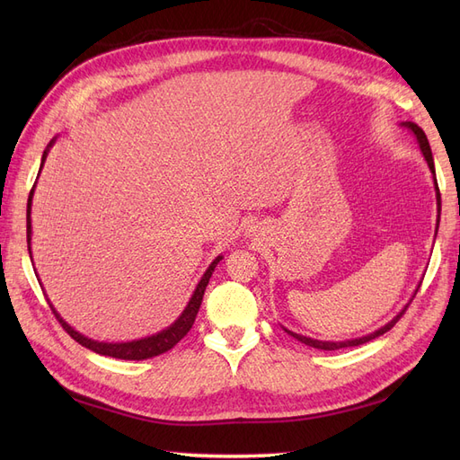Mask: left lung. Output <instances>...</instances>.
Returning a JSON list of instances; mask_svg holds the SVG:
<instances>
[{"mask_svg": "<svg viewBox=\"0 0 460 460\" xmlns=\"http://www.w3.org/2000/svg\"><path fill=\"white\" fill-rule=\"evenodd\" d=\"M401 127H405L407 130H411L412 134H414V137H416V142H419V146H420V151H422V155H424V159H426V163H428V166H429V172H431V178H434V188H436V199H438V226H436V234H438V228H439V215H441V196H439V188H438V180H436V169H434V157H431V147H429V144H428V137H426V134H424V130L419 127V124H414V122H411V120H407V122H401ZM419 288H420V284L416 286V289H414V294H412V297L416 296V291H419ZM412 297L409 299V303L405 305V307H402L392 320H389V323H385L384 326H380L378 330H374V332H370V333H367V336H360V338H351V340H341V341H324V340H314V338H307V336H301V333H296V332H291V330H288V328H284V332H288L291 338H296L297 341H301V343H305V345H309V347H314V349H324V351H333V349H343V347H355V345H363V343H367V341H370V340H374V338H378V336H382V333H385L387 330H392L394 326H395V323L397 320L405 314V311H407V307L411 305V301H412Z\"/></svg>", "mask_w": 460, "mask_h": 460, "instance_id": "left-lung-1", "label": "left lung"}]
</instances>
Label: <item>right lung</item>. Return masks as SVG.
I'll return each instance as SVG.
<instances>
[{
    "label": "right lung",
    "instance_id": "obj_1",
    "mask_svg": "<svg viewBox=\"0 0 460 460\" xmlns=\"http://www.w3.org/2000/svg\"><path fill=\"white\" fill-rule=\"evenodd\" d=\"M58 142V136L53 137V140L48 144L44 155H41V163H40V172L41 169H44V163L48 159V153L49 149L53 147V144ZM38 172V176H40ZM34 190H36V184L34 188L31 190V196H29V205H26V242H29V253H31V259H32V247H31V240H32V218H31V211H32V198H34ZM222 261V255L215 257L213 262L208 264L207 270L203 272L201 280L198 282L196 289H193V294L188 301V305L184 307V311L180 313V316L174 320V323L171 326H166L164 330L153 333V336H147V338H142V340H132V341H117V343H109V341H97V340H92L88 336H84V333H80L78 330H75L71 324L66 323V320L55 311L53 303L48 299L49 307L53 311V314L58 316V320L61 323V326L68 332V336H71L73 340H76L82 347H86V349L97 353V355H105V357H113V358H122V360H144V358H151V357H157L161 353H166L169 349H172V347L182 340L186 333L190 332V328L193 326V320H196L198 316V311L201 307V301H203V294H205V288L208 284V280H211L213 276V270L217 269V264ZM36 272V270H34ZM40 282V280H38ZM41 289H44V286H41Z\"/></svg>",
    "mask_w": 460,
    "mask_h": 460
}]
</instances>
